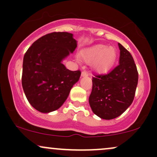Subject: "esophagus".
I'll use <instances>...</instances> for the list:
<instances>
[{
    "label": "esophagus",
    "mask_w": 157,
    "mask_h": 157,
    "mask_svg": "<svg viewBox=\"0 0 157 157\" xmlns=\"http://www.w3.org/2000/svg\"><path fill=\"white\" fill-rule=\"evenodd\" d=\"M88 73L86 72V71H82V73H81V76L82 77H86V76H88Z\"/></svg>",
    "instance_id": "1"
}]
</instances>
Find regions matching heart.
I'll return each mask as SVG.
<instances>
[{"instance_id": "heart-1", "label": "heart", "mask_w": 157, "mask_h": 157, "mask_svg": "<svg viewBox=\"0 0 157 157\" xmlns=\"http://www.w3.org/2000/svg\"><path fill=\"white\" fill-rule=\"evenodd\" d=\"M80 58L84 62L92 63L94 69L97 71L108 70L114 63L117 52L113 47L105 44H97L80 52Z\"/></svg>"}]
</instances>
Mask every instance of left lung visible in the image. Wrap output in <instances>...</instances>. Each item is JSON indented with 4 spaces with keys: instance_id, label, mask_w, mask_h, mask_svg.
<instances>
[{
    "instance_id": "1",
    "label": "left lung",
    "mask_w": 157,
    "mask_h": 157,
    "mask_svg": "<svg viewBox=\"0 0 157 157\" xmlns=\"http://www.w3.org/2000/svg\"><path fill=\"white\" fill-rule=\"evenodd\" d=\"M119 65L106 75L92 78L89 105L94 114L103 120L120 116L131 105L138 83V71L131 53L118 44Z\"/></svg>"
}]
</instances>
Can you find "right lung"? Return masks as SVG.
I'll return each mask as SVG.
<instances>
[{
    "label": "right lung",
    "mask_w": 157,
    "mask_h": 157,
    "mask_svg": "<svg viewBox=\"0 0 157 157\" xmlns=\"http://www.w3.org/2000/svg\"><path fill=\"white\" fill-rule=\"evenodd\" d=\"M73 34L52 32L37 39L23 57L22 86L29 102L42 113L62 106L81 71H70L63 60L77 48Z\"/></svg>",
    "instance_id": "add662e5"
}]
</instances>
